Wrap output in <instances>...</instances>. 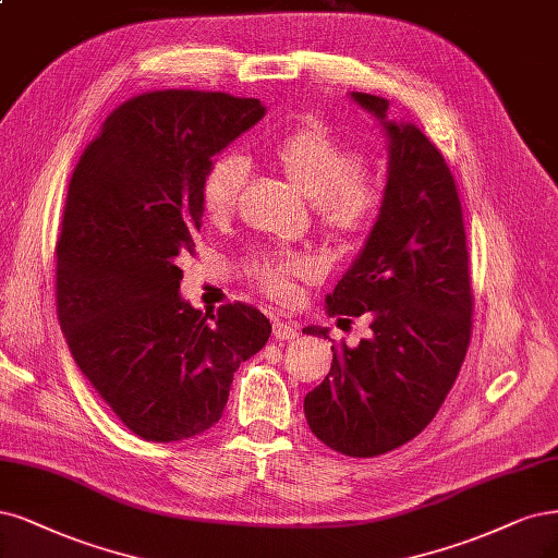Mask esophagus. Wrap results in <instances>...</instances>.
Here are the masks:
<instances>
[{
    "label": "esophagus",
    "mask_w": 558,
    "mask_h": 558,
    "mask_svg": "<svg viewBox=\"0 0 558 558\" xmlns=\"http://www.w3.org/2000/svg\"><path fill=\"white\" fill-rule=\"evenodd\" d=\"M272 330H275V337L279 341H286V339H295L300 332H298V325L293 320H286L281 316H275L272 318Z\"/></svg>",
    "instance_id": "1"
}]
</instances>
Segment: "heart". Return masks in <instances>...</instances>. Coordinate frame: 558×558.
<instances>
[{"mask_svg":"<svg viewBox=\"0 0 558 558\" xmlns=\"http://www.w3.org/2000/svg\"><path fill=\"white\" fill-rule=\"evenodd\" d=\"M272 159L304 198L316 203L320 223L335 238L355 240L380 215L386 189L362 170L364 157L318 122L286 133L272 145ZM248 163L240 155H223L209 163L203 178V207L213 219H226L238 207ZM254 277L277 298L293 295V281L314 279L318 267L304 254H263L252 263Z\"/></svg>","mask_w":558,"mask_h":558,"instance_id":"heart-1","label":"heart"}]
</instances>
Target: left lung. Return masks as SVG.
Returning <instances> with one entry per match:
<instances>
[{
  "label": "left lung",
  "mask_w": 558,
  "mask_h": 558,
  "mask_svg": "<svg viewBox=\"0 0 558 558\" xmlns=\"http://www.w3.org/2000/svg\"><path fill=\"white\" fill-rule=\"evenodd\" d=\"M386 136L380 215L353 265L325 298L330 316L372 318V337L332 343V369L304 397L316 438L349 457L409 444L446 401L471 339L469 252L452 172L390 101L351 92ZM304 335L330 339L310 325Z\"/></svg>",
  "instance_id": "1"
}]
</instances>
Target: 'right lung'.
<instances>
[{"label":"right lung","mask_w":558,"mask_h":558,"mask_svg":"<svg viewBox=\"0 0 558 558\" xmlns=\"http://www.w3.org/2000/svg\"><path fill=\"white\" fill-rule=\"evenodd\" d=\"M265 112L221 92L143 94L110 114L71 175L57 314L75 364L145 440L213 427L233 374L270 339L254 306H191L178 267L194 252L209 163Z\"/></svg>","instance_id":"1"}]
</instances>
